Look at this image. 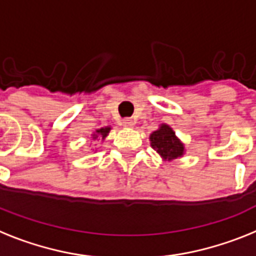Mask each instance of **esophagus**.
I'll list each match as a JSON object with an SVG mask.
<instances>
[{"label":"esophagus","mask_w":256,"mask_h":256,"mask_svg":"<svg viewBox=\"0 0 256 256\" xmlns=\"http://www.w3.org/2000/svg\"><path fill=\"white\" fill-rule=\"evenodd\" d=\"M123 126H126V128H132V126H134V122H133L132 119H124Z\"/></svg>","instance_id":"esophagus-1"}]
</instances>
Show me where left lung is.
<instances>
[{"instance_id": "obj_1", "label": "left lung", "mask_w": 256, "mask_h": 256, "mask_svg": "<svg viewBox=\"0 0 256 256\" xmlns=\"http://www.w3.org/2000/svg\"><path fill=\"white\" fill-rule=\"evenodd\" d=\"M150 144L165 162L180 159L186 152L184 144L176 136L173 128L165 123L160 124L159 128L151 133Z\"/></svg>"}]
</instances>
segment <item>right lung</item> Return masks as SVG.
<instances>
[{"mask_svg": "<svg viewBox=\"0 0 256 256\" xmlns=\"http://www.w3.org/2000/svg\"><path fill=\"white\" fill-rule=\"evenodd\" d=\"M110 130H112V126H104V128H98V130H96L94 133H92L91 138L94 140V141L97 138H101V141H104V140L108 137V133H110Z\"/></svg>", "mask_w": 256, "mask_h": 256, "instance_id": "right-lung-1", "label": "right lung"}]
</instances>
